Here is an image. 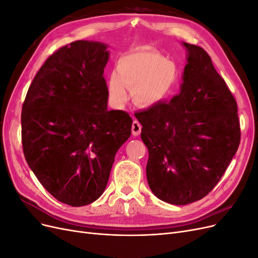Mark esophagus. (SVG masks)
Here are the masks:
<instances>
[{
  "mask_svg": "<svg viewBox=\"0 0 258 258\" xmlns=\"http://www.w3.org/2000/svg\"><path fill=\"white\" fill-rule=\"evenodd\" d=\"M131 129H132V135H134L135 137L139 136L140 134H141V129H142L141 123H140L137 119H135V120H134V122H132V127H131Z\"/></svg>",
  "mask_w": 258,
  "mask_h": 258,
  "instance_id": "1",
  "label": "esophagus"
}]
</instances>
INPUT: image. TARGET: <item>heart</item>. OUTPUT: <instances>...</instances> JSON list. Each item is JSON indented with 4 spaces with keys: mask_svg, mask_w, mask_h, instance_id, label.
Masks as SVG:
<instances>
[{
    "mask_svg": "<svg viewBox=\"0 0 258 258\" xmlns=\"http://www.w3.org/2000/svg\"><path fill=\"white\" fill-rule=\"evenodd\" d=\"M177 79L173 62L151 50L126 52L117 62V71L110 75L108 96L120 106L128 100V89L138 105L151 106L165 99Z\"/></svg>",
    "mask_w": 258,
    "mask_h": 258,
    "instance_id": "heart-1",
    "label": "heart"
}]
</instances>
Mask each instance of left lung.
I'll return each instance as SVG.
<instances>
[{
  "label": "left lung",
  "mask_w": 258,
  "mask_h": 258,
  "mask_svg": "<svg viewBox=\"0 0 258 258\" xmlns=\"http://www.w3.org/2000/svg\"><path fill=\"white\" fill-rule=\"evenodd\" d=\"M187 48L181 92L169 102L136 112L148 150L146 176L156 197L183 206L214 188L240 144L235 97L208 52Z\"/></svg>",
  "instance_id": "left-lung-1"
}]
</instances>
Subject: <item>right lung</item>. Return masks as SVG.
Returning a JSON list of instances; mask_svg holds the SVG:
<instances>
[{
    "label": "right lung",
    "instance_id": "obj_1",
    "mask_svg": "<svg viewBox=\"0 0 258 258\" xmlns=\"http://www.w3.org/2000/svg\"><path fill=\"white\" fill-rule=\"evenodd\" d=\"M102 43L75 41L46 59L21 112L25 158L62 204L82 207L103 194L119 147L131 135L124 111H107Z\"/></svg>",
    "mask_w": 258,
    "mask_h": 258
}]
</instances>
